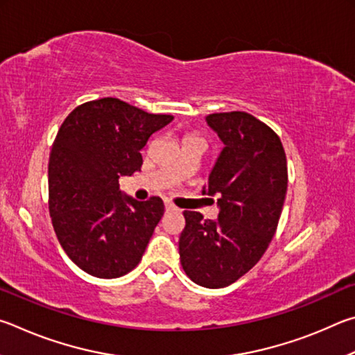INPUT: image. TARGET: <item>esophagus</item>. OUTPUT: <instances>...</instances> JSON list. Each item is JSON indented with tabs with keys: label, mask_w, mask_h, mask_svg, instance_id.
<instances>
[{
	"label": "esophagus",
	"mask_w": 355,
	"mask_h": 355,
	"mask_svg": "<svg viewBox=\"0 0 355 355\" xmlns=\"http://www.w3.org/2000/svg\"><path fill=\"white\" fill-rule=\"evenodd\" d=\"M165 210L166 212H173V210H178V207L174 206V204H171L170 201H165Z\"/></svg>",
	"instance_id": "34e87169"
}]
</instances>
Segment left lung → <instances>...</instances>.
<instances>
[{"instance_id":"left-lung-1","label":"left lung","mask_w":355,"mask_h":355,"mask_svg":"<svg viewBox=\"0 0 355 355\" xmlns=\"http://www.w3.org/2000/svg\"><path fill=\"white\" fill-rule=\"evenodd\" d=\"M223 141L202 195L218 196L216 220L185 210L179 237L184 271L195 284L223 288L256 265L271 243L287 193V157L277 134L246 112L206 116Z\"/></svg>"}]
</instances>
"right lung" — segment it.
<instances>
[{"mask_svg": "<svg viewBox=\"0 0 355 355\" xmlns=\"http://www.w3.org/2000/svg\"><path fill=\"white\" fill-rule=\"evenodd\" d=\"M171 121L101 98L78 105L62 123L49 154V214L60 246L83 271L115 279L139 265L164 201H137L118 179L140 171L149 137Z\"/></svg>", "mask_w": 355, "mask_h": 355, "instance_id": "right-lung-1", "label": "right lung"}]
</instances>
